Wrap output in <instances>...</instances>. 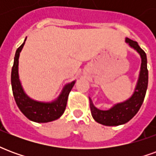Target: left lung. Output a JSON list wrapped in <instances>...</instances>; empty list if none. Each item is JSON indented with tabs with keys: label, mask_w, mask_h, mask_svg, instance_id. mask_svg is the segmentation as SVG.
Here are the masks:
<instances>
[{
	"label": "left lung",
	"mask_w": 156,
	"mask_h": 156,
	"mask_svg": "<svg viewBox=\"0 0 156 156\" xmlns=\"http://www.w3.org/2000/svg\"><path fill=\"white\" fill-rule=\"evenodd\" d=\"M125 42L137 51L141 58L139 78L132 95L126 100L114 105L108 110H102L95 107L91 98L89 97L90 109L94 119L106 126H118L130 120L140 108L147 90L148 69L146 54L139 46L137 41L126 37Z\"/></svg>",
	"instance_id": "1"
}]
</instances>
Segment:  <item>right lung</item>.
<instances>
[{
	"mask_svg": "<svg viewBox=\"0 0 156 156\" xmlns=\"http://www.w3.org/2000/svg\"><path fill=\"white\" fill-rule=\"evenodd\" d=\"M26 40L27 37L16 51L12 69L11 81L15 101L21 112L30 120L37 123H48L56 120L64 113L68 95L74 86L76 80L65 84L58 98L51 102L38 101L30 98L24 91L19 78V57L25 45Z\"/></svg>",
	"mask_w": 156,
	"mask_h": 156,
	"instance_id": "obj_1",
	"label": "right lung"
}]
</instances>
